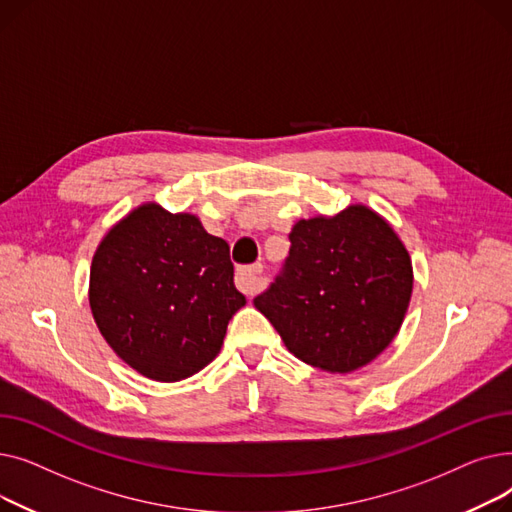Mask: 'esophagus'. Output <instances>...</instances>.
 Masks as SVG:
<instances>
[{
    "mask_svg": "<svg viewBox=\"0 0 512 512\" xmlns=\"http://www.w3.org/2000/svg\"><path fill=\"white\" fill-rule=\"evenodd\" d=\"M261 274H263V265L261 263H253V265H247V267H240V270L236 272V286L249 294V297H253L255 292H259L261 288Z\"/></svg>",
    "mask_w": 512,
    "mask_h": 512,
    "instance_id": "obj_1",
    "label": "esophagus"
}]
</instances>
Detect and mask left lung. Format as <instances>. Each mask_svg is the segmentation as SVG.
<instances>
[{
	"label": "left lung",
	"instance_id": "obj_1",
	"mask_svg": "<svg viewBox=\"0 0 512 512\" xmlns=\"http://www.w3.org/2000/svg\"><path fill=\"white\" fill-rule=\"evenodd\" d=\"M280 274L253 299L288 351L330 373L378 357L405 319L411 257L378 213L351 205L301 220Z\"/></svg>",
	"mask_w": 512,
	"mask_h": 512
}]
</instances>
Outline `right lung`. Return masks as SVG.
I'll list each match as a JSON object with an SVG mask.
<instances>
[{
	"label": "right lung",
	"mask_w": 512,
	"mask_h": 512,
	"mask_svg": "<svg viewBox=\"0 0 512 512\" xmlns=\"http://www.w3.org/2000/svg\"><path fill=\"white\" fill-rule=\"evenodd\" d=\"M224 238L195 215L149 203L116 224L93 257L89 301L116 355L157 382L191 378L220 353L247 303Z\"/></svg>",
	"instance_id": "add662e5"
}]
</instances>
